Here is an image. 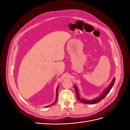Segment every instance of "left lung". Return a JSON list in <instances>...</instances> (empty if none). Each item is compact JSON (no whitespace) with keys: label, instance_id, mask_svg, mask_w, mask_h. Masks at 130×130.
<instances>
[{"label":"left lung","instance_id":"1","mask_svg":"<svg viewBox=\"0 0 130 130\" xmlns=\"http://www.w3.org/2000/svg\"><path fill=\"white\" fill-rule=\"evenodd\" d=\"M115 78H113V79L112 81V82L109 85L108 87L106 88L104 91L103 92V93L101 94V95H100V96L98 97V98H95L92 100H85V99H80V98L78 96V90H77V88L75 85H74V88L75 89V92H76V97L78 101H80V102H82V103H84V104H95L98 103V102L100 101L101 100H103L104 98H105L106 95H107V94H108V93L109 92L110 90L112 88V87L113 86L114 84H115Z\"/></svg>","mask_w":130,"mask_h":130}]
</instances>
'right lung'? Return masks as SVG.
Returning a JSON list of instances; mask_svg holds the SVG:
<instances>
[{
  "label": "right lung",
  "mask_w": 130,
  "mask_h": 130,
  "mask_svg": "<svg viewBox=\"0 0 130 130\" xmlns=\"http://www.w3.org/2000/svg\"><path fill=\"white\" fill-rule=\"evenodd\" d=\"M58 87H57V89H56V100H55V103H54V104H53L52 105H50V106H46V107H49V106H52V105H53L55 103H56V101H57V95H58Z\"/></svg>",
  "instance_id": "1"
}]
</instances>
